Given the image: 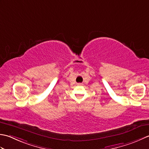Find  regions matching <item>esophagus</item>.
I'll return each instance as SVG.
<instances>
[{"label": "esophagus", "mask_w": 149, "mask_h": 149, "mask_svg": "<svg viewBox=\"0 0 149 149\" xmlns=\"http://www.w3.org/2000/svg\"><path fill=\"white\" fill-rule=\"evenodd\" d=\"M81 85H82V84H80V83L78 84V86H81Z\"/></svg>", "instance_id": "obj_1"}]
</instances>
